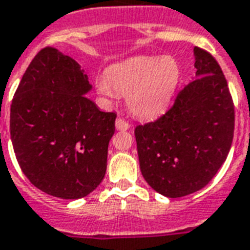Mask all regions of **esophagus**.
<instances>
[{
  "instance_id": "esophagus-1",
  "label": "esophagus",
  "mask_w": 250,
  "mask_h": 250,
  "mask_svg": "<svg viewBox=\"0 0 250 250\" xmlns=\"http://www.w3.org/2000/svg\"><path fill=\"white\" fill-rule=\"evenodd\" d=\"M115 127H116V130H119V131H125V130H128L130 128V123L127 122L125 119H123V118H118L115 122Z\"/></svg>"
}]
</instances>
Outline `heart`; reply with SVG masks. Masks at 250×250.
Here are the masks:
<instances>
[{
    "mask_svg": "<svg viewBox=\"0 0 250 250\" xmlns=\"http://www.w3.org/2000/svg\"><path fill=\"white\" fill-rule=\"evenodd\" d=\"M179 64L172 57H135L107 68L97 79L102 95L127 97V106L139 118H153L167 108L176 91Z\"/></svg>",
    "mask_w": 250,
    "mask_h": 250,
    "instance_id": "1",
    "label": "heart"
}]
</instances>
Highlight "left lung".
I'll return each mask as SVG.
<instances>
[{
    "mask_svg": "<svg viewBox=\"0 0 250 250\" xmlns=\"http://www.w3.org/2000/svg\"><path fill=\"white\" fill-rule=\"evenodd\" d=\"M196 79L182 88L169 110L136 125L142 175L167 197L204 188L228 156L234 131V106L217 61L195 47Z\"/></svg>",
    "mask_w": 250,
    "mask_h": 250,
    "instance_id": "obj_1",
    "label": "left lung"
}]
</instances>
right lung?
Instances as JSON below:
<instances>
[{
    "mask_svg": "<svg viewBox=\"0 0 250 250\" xmlns=\"http://www.w3.org/2000/svg\"><path fill=\"white\" fill-rule=\"evenodd\" d=\"M91 90L81 64L51 46L31 61L10 106L17 162L34 187L75 200L104 177L115 112L84 95Z\"/></svg>",
    "mask_w": 250,
    "mask_h": 250,
    "instance_id": "1",
    "label": "right lung"
}]
</instances>
